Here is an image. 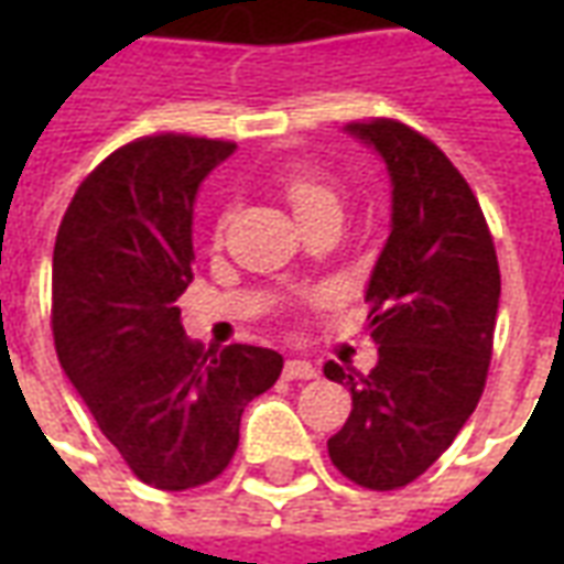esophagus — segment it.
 Segmentation results:
<instances>
[{
	"label": "esophagus",
	"mask_w": 564,
	"mask_h": 564,
	"mask_svg": "<svg viewBox=\"0 0 564 564\" xmlns=\"http://www.w3.org/2000/svg\"><path fill=\"white\" fill-rule=\"evenodd\" d=\"M283 378L286 380H311L317 378V368L305 362V359H286L283 362Z\"/></svg>",
	"instance_id": "1"
}]
</instances>
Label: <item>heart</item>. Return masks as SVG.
<instances>
[{
  "label": "heart",
  "instance_id": "b5f03b06",
  "mask_svg": "<svg viewBox=\"0 0 564 564\" xmlns=\"http://www.w3.org/2000/svg\"><path fill=\"white\" fill-rule=\"evenodd\" d=\"M281 189L286 202L293 205L295 217L305 220L319 210H341V196L338 189L314 172H293L281 181Z\"/></svg>",
  "mask_w": 564,
  "mask_h": 564
}]
</instances>
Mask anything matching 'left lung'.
<instances>
[{
  "instance_id": "1",
  "label": "left lung",
  "mask_w": 564,
  "mask_h": 564,
  "mask_svg": "<svg viewBox=\"0 0 564 564\" xmlns=\"http://www.w3.org/2000/svg\"><path fill=\"white\" fill-rule=\"evenodd\" d=\"M344 129L387 165L392 214L366 286L378 366L366 378L323 366L354 395L329 456L354 484L387 492L416 480L480 402L501 274L471 186L432 141L395 120Z\"/></svg>"
}]
</instances>
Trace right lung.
Returning <instances> with one entry per match:
<instances>
[{
  "label": "right lung",
  "instance_id": "add662e5",
  "mask_svg": "<svg viewBox=\"0 0 564 564\" xmlns=\"http://www.w3.org/2000/svg\"><path fill=\"white\" fill-rule=\"evenodd\" d=\"M232 141L150 135L115 150L78 186L54 247L59 366L139 480L181 492L238 449L247 402L283 356L186 338L177 299L193 281V205Z\"/></svg>",
  "mask_w": 564,
  "mask_h": 564
}]
</instances>
